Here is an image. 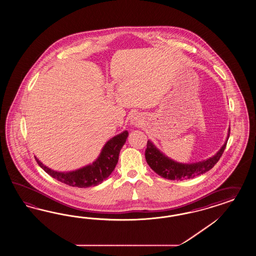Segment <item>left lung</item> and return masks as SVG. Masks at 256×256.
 Here are the masks:
<instances>
[{
	"label": "left lung",
	"mask_w": 256,
	"mask_h": 256,
	"mask_svg": "<svg viewBox=\"0 0 256 256\" xmlns=\"http://www.w3.org/2000/svg\"><path fill=\"white\" fill-rule=\"evenodd\" d=\"M230 130L228 131V138H230ZM226 143L228 140L224 144L222 148L214 157L198 164H182L176 162L169 158L165 157L162 153L158 150L150 141H148L144 156L151 169L164 178L170 180L191 179L210 170L218 162L223 155Z\"/></svg>",
	"instance_id": "8db88e82"
}]
</instances>
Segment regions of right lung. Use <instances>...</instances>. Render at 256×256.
Returning <instances> with one entry per match:
<instances>
[{
    "instance_id": "add662e5",
    "label": "right lung",
    "mask_w": 256,
    "mask_h": 256,
    "mask_svg": "<svg viewBox=\"0 0 256 256\" xmlns=\"http://www.w3.org/2000/svg\"><path fill=\"white\" fill-rule=\"evenodd\" d=\"M127 138L128 132L124 131L112 138L105 144L98 158L94 164L74 172H56L44 166L37 158H35L40 168H42L52 178L58 180L62 183L77 188L94 186L98 184L102 183L105 179L110 176V174L115 169V166L118 162L120 151L124 144Z\"/></svg>"
}]
</instances>
